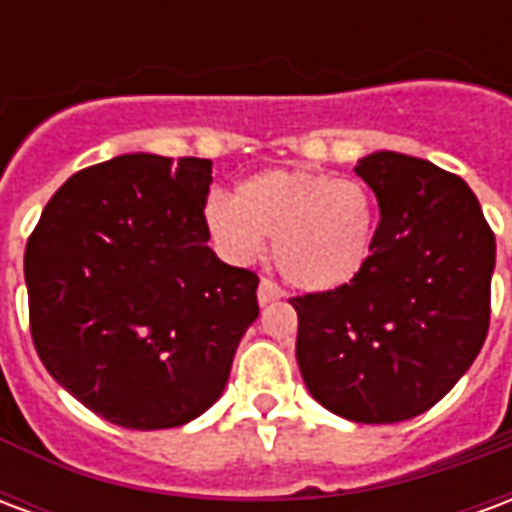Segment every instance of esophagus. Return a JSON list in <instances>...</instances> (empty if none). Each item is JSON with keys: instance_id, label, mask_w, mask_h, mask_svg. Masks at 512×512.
<instances>
[{"instance_id": "34e87169", "label": "esophagus", "mask_w": 512, "mask_h": 512, "mask_svg": "<svg viewBox=\"0 0 512 512\" xmlns=\"http://www.w3.org/2000/svg\"><path fill=\"white\" fill-rule=\"evenodd\" d=\"M282 296H285L282 288L274 285L271 279H263V282L257 285V301H260V307H266V304H271V301H279Z\"/></svg>"}]
</instances>
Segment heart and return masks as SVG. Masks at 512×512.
I'll use <instances>...</instances> for the list:
<instances>
[{
	"label": "heart",
	"mask_w": 512,
	"mask_h": 512,
	"mask_svg": "<svg viewBox=\"0 0 512 512\" xmlns=\"http://www.w3.org/2000/svg\"><path fill=\"white\" fill-rule=\"evenodd\" d=\"M205 227L230 263L246 266L266 249L279 274L307 293L351 285L370 263L378 202L356 178L315 169H263L244 178L233 200L205 202Z\"/></svg>",
	"instance_id": "1"
}]
</instances>
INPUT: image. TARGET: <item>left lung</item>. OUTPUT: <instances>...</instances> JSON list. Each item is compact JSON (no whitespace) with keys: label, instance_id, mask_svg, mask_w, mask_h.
I'll return each mask as SVG.
<instances>
[{"label":"left lung","instance_id":"left-lung-1","mask_svg":"<svg viewBox=\"0 0 512 512\" xmlns=\"http://www.w3.org/2000/svg\"><path fill=\"white\" fill-rule=\"evenodd\" d=\"M356 175L381 211L376 249L351 285L290 299L296 362L323 408L389 425L436 406L480 354L496 241L474 191L430 161L376 150Z\"/></svg>","mask_w":512,"mask_h":512}]
</instances>
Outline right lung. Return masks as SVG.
<instances>
[{"label": "right lung", "mask_w": 512, "mask_h": 512, "mask_svg": "<svg viewBox=\"0 0 512 512\" xmlns=\"http://www.w3.org/2000/svg\"><path fill=\"white\" fill-rule=\"evenodd\" d=\"M213 161L128 153L76 172L24 255L40 362L120 428H178L222 397L257 277L208 246Z\"/></svg>", "instance_id": "1"}]
</instances>
